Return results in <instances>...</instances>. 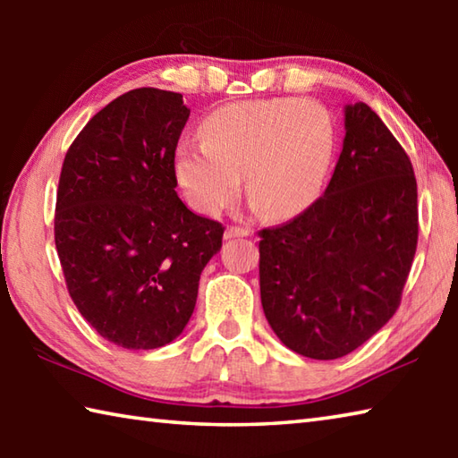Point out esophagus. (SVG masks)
Segmentation results:
<instances>
[{"label":"esophagus","mask_w":458,"mask_h":458,"mask_svg":"<svg viewBox=\"0 0 458 458\" xmlns=\"http://www.w3.org/2000/svg\"><path fill=\"white\" fill-rule=\"evenodd\" d=\"M248 234H250V230L244 226H236V224H232V226L226 228V238H242Z\"/></svg>","instance_id":"obj_1"}]
</instances>
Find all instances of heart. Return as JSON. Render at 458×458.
<instances>
[{"mask_svg": "<svg viewBox=\"0 0 458 458\" xmlns=\"http://www.w3.org/2000/svg\"><path fill=\"white\" fill-rule=\"evenodd\" d=\"M201 141L183 139L174 174L185 199L218 216L244 190L268 218H291L319 198L335 155V123L313 98L238 100L201 123Z\"/></svg>", "mask_w": 458, "mask_h": 458, "instance_id": "heart-1", "label": "heart"}]
</instances>
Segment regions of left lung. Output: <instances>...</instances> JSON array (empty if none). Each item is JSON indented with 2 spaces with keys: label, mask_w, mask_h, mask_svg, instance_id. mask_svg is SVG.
<instances>
[{
  "label": "left lung",
  "mask_w": 458,
  "mask_h": 458,
  "mask_svg": "<svg viewBox=\"0 0 458 458\" xmlns=\"http://www.w3.org/2000/svg\"><path fill=\"white\" fill-rule=\"evenodd\" d=\"M259 236L262 309L289 350L344 358L398 311L418 244L416 177L366 103L345 108L344 149L323 196Z\"/></svg>",
  "instance_id": "1"
}]
</instances>
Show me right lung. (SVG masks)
Returning <instances> with one entry per match:
<instances>
[{
  "mask_svg": "<svg viewBox=\"0 0 458 458\" xmlns=\"http://www.w3.org/2000/svg\"><path fill=\"white\" fill-rule=\"evenodd\" d=\"M180 92L135 89L92 117L62 164L54 242L66 289L100 337L155 350L188 325L224 226L177 198Z\"/></svg>",
  "mask_w": 458,
  "mask_h": 458,
  "instance_id": "1",
  "label": "right lung"
}]
</instances>
